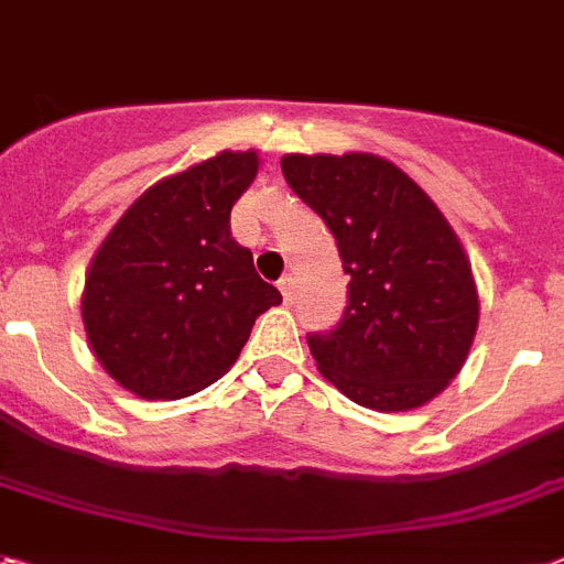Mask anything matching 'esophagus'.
Masks as SVG:
<instances>
[{"mask_svg":"<svg viewBox=\"0 0 564 564\" xmlns=\"http://www.w3.org/2000/svg\"><path fill=\"white\" fill-rule=\"evenodd\" d=\"M278 290L283 292V301L292 304V301H295V278H292V274H283L281 281H278Z\"/></svg>","mask_w":564,"mask_h":564,"instance_id":"1","label":"esophagus"}]
</instances>
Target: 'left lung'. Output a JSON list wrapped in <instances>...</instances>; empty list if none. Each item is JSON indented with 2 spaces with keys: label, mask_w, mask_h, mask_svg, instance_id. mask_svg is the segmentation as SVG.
Instances as JSON below:
<instances>
[{
  "label": "left lung",
  "mask_w": 564,
  "mask_h": 564,
  "mask_svg": "<svg viewBox=\"0 0 564 564\" xmlns=\"http://www.w3.org/2000/svg\"><path fill=\"white\" fill-rule=\"evenodd\" d=\"M281 171L336 237L350 274L341 322L306 336L318 370L373 411L437 397L478 329L473 267L441 208L379 155L295 153Z\"/></svg>",
  "instance_id": "left-lung-1"
}]
</instances>
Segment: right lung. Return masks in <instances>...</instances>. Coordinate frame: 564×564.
Returning <instances> with one entry per match:
<instances>
[{
  "instance_id": "add662e5",
  "label": "right lung",
  "mask_w": 564,
  "mask_h": 564,
  "mask_svg": "<svg viewBox=\"0 0 564 564\" xmlns=\"http://www.w3.org/2000/svg\"><path fill=\"white\" fill-rule=\"evenodd\" d=\"M258 153H226L162 178L135 199L91 260L84 324L98 361L144 400L217 382L281 292L231 237V205Z\"/></svg>"
}]
</instances>
